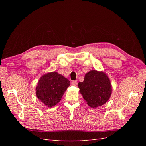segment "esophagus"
<instances>
[{
	"label": "esophagus",
	"mask_w": 146,
	"mask_h": 146,
	"mask_svg": "<svg viewBox=\"0 0 146 146\" xmlns=\"http://www.w3.org/2000/svg\"><path fill=\"white\" fill-rule=\"evenodd\" d=\"M72 86H77V82L76 81V80H75V81H73L72 82Z\"/></svg>",
	"instance_id": "esophagus-1"
}]
</instances>
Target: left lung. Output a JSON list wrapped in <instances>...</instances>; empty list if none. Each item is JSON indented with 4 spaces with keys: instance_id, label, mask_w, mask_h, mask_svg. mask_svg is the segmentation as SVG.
Masks as SVG:
<instances>
[{
    "instance_id": "obj_1",
    "label": "left lung",
    "mask_w": 146,
    "mask_h": 146,
    "mask_svg": "<svg viewBox=\"0 0 146 146\" xmlns=\"http://www.w3.org/2000/svg\"><path fill=\"white\" fill-rule=\"evenodd\" d=\"M80 92L87 104L97 108L105 104L109 100L112 92L110 78L102 71L91 70L85 74L83 82H79Z\"/></svg>"
}]
</instances>
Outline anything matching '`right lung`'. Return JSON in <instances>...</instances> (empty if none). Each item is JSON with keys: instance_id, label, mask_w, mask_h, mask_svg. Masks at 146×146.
Listing matches in <instances>:
<instances>
[{"instance_id": "1", "label": "right lung", "mask_w": 146, "mask_h": 146, "mask_svg": "<svg viewBox=\"0 0 146 146\" xmlns=\"http://www.w3.org/2000/svg\"><path fill=\"white\" fill-rule=\"evenodd\" d=\"M70 82L56 72L47 73L39 79L36 88L37 98L48 107H52L61 100Z\"/></svg>"}]
</instances>
